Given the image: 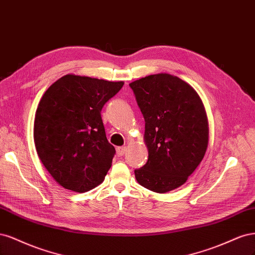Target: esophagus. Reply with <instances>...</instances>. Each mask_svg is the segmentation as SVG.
Wrapping results in <instances>:
<instances>
[{"instance_id": "esophagus-1", "label": "esophagus", "mask_w": 255, "mask_h": 255, "mask_svg": "<svg viewBox=\"0 0 255 255\" xmlns=\"http://www.w3.org/2000/svg\"><path fill=\"white\" fill-rule=\"evenodd\" d=\"M126 150H127V148L125 146H122V147H118L117 148V153H118V155L119 157H123V155L125 154V152H126Z\"/></svg>"}]
</instances>
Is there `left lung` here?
<instances>
[{
	"mask_svg": "<svg viewBox=\"0 0 255 255\" xmlns=\"http://www.w3.org/2000/svg\"><path fill=\"white\" fill-rule=\"evenodd\" d=\"M145 120L146 164L134 170L136 181L155 193L186 182L202 161L209 143V123L202 101L192 86L161 73L129 84Z\"/></svg>",
	"mask_w": 255,
	"mask_h": 255,
	"instance_id": "1",
	"label": "left lung"
}]
</instances>
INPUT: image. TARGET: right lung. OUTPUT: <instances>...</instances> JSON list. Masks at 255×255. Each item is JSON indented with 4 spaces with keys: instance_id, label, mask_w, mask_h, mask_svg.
<instances>
[{
    "instance_id": "1",
    "label": "right lung",
    "mask_w": 255,
    "mask_h": 255,
    "mask_svg": "<svg viewBox=\"0 0 255 255\" xmlns=\"http://www.w3.org/2000/svg\"><path fill=\"white\" fill-rule=\"evenodd\" d=\"M124 81L68 74L48 88L38 105L34 141L38 157L55 181L85 193L100 185L116 153L101 112Z\"/></svg>"
}]
</instances>
